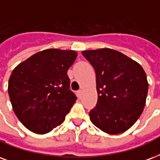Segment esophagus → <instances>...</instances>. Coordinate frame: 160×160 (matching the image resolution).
<instances>
[{"mask_svg":"<svg viewBox=\"0 0 160 160\" xmlns=\"http://www.w3.org/2000/svg\"><path fill=\"white\" fill-rule=\"evenodd\" d=\"M77 94L79 96H81V94H82V90H79V91H77Z\"/></svg>","mask_w":160,"mask_h":160,"instance_id":"34e87169","label":"esophagus"}]
</instances>
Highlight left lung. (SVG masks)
<instances>
[{"label":"left lung","mask_w":160,"mask_h":160,"mask_svg":"<svg viewBox=\"0 0 160 160\" xmlns=\"http://www.w3.org/2000/svg\"><path fill=\"white\" fill-rule=\"evenodd\" d=\"M96 71L97 104L89 112L92 123L108 134L127 131L143 111L148 83L138 63L111 48L82 52Z\"/></svg>","instance_id":"8db88e82"}]
</instances>
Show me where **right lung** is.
<instances>
[{
  "instance_id": "add662e5",
  "label": "right lung",
  "mask_w": 160,
  "mask_h": 160,
  "mask_svg": "<svg viewBox=\"0 0 160 160\" xmlns=\"http://www.w3.org/2000/svg\"><path fill=\"white\" fill-rule=\"evenodd\" d=\"M74 50L49 48L35 53L13 69L8 81L12 108L21 122L38 134L60 125L77 97L69 90L67 71Z\"/></svg>"
}]
</instances>
